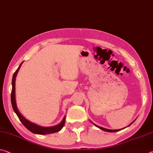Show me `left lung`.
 Instances as JSON below:
<instances>
[{
    "instance_id": "8db88e82",
    "label": "left lung",
    "mask_w": 153,
    "mask_h": 153,
    "mask_svg": "<svg viewBox=\"0 0 153 153\" xmlns=\"http://www.w3.org/2000/svg\"><path fill=\"white\" fill-rule=\"evenodd\" d=\"M134 121H135V120H134ZM134 121H133V122H134ZM91 123H93V125H95L97 127L99 128V129H101V130H103V131H107V132H116V131H119L123 129H105V128H103V127H99V126L97 125H95V124H94V123H93V122H92V121H91ZM133 123H131V124H130L129 125H128V127H129V126H130ZM125 128H126V127H125ZM125 128H124V129H125Z\"/></svg>"
}]
</instances>
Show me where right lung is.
Wrapping results in <instances>:
<instances>
[{
    "mask_svg": "<svg viewBox=\"0 0 153 153\" xmlns=\"http://www.w3.org/2000/svg\"><path fill=\"white\" fill-rule=\"evenodd\" d=\"M23 62L20 65V66L16 70V72L14 73L13 78H12V90H11V105L15 113L18 116L19 119L22 122V123L24 125L26 129H28L30 131H31L35 134H39V135H46L50 134V133H53L59 131L60 130L62 129L65 123V116H64L63 119L60 122L59 125H56L55 126H52V127H42V126H39L35 123H33L28 120L26 119L24 116L22 115V114L19 111L18 107H17L16 101V79L17 74L20 69V67L22 65Z\"/></svg>",
    "mask_w": 153,
    "mask_h": 153,
    "instance_id": "1",
    "label": "right lung"
}]
</instances>
